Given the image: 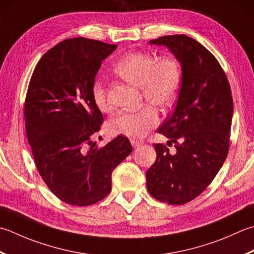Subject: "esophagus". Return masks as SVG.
I'll use <instances>...</instances> for the list:
<instances>
[{
    "label": "esophagus",
    "instance_id": "esophagus-1",
    "mask_svg": "<svg viewBox=\"0 0 254 254\" xmlns=\"http://www.w3.org/2000/svg\"><path fill=\"white\" fill-rule=\"evenodd\" d=\"M131 143H132V145H133L134 147H138V146L143 145V144H144V141H142V140H137V138H133V140L131 141Z\"/></svg>",
    "mask_w": 254,
    "mask_h": 254
}]
</instances>
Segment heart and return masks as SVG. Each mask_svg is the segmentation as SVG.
I'll return each instance as SVG.
<instances>
[{
  "instance_id": "obj_1",
  "label": "heart",
  "mask_w": 254,
  "mask_h": 254,
  "mask_svg": "<svg viewBox=\"0 0 254 254\" xmlns=\"http://www.w3.org/2000/svg\"><path fill=\"white\" fill-rule=\"evenodd\" d=\"M113 72L140 87L142 97L161 109L170 108L180 91L182 71L174 57L156 58L150 53H131L114 64ZM91 96L99 110L106 113L112 110L107 88L102 81H93ZM157 123L156 110L147 104L137 111L118 114L110 121V127L116 133L137 138L146 135Z\"/></svg>"
}]
</instances>
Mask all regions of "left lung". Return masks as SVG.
I'll return each instance as SVG.
<instances>
[{"label": "left lung", "mask_w": 254, "mask_h": 254, "mask_svg": "<svg viewBox=\"0 0 254 254\" xmlns=\"http://www.w3.org/2000/svg\"><path fill=\"white\" fill-rule=\"evenodd\" d=\"M150 44L171 49L183 77L175 110L157 131L175 150L153 144L156 161L146 172V186L155 199L183 205L210 185L229 152L231 89L219 62L193 38L168 35Z\"/></svg>", "instance_id": "1"}]
</instances>
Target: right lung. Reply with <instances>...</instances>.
I'll use <instances>...</instances> for the list:
<instances>
[{
  "label": "right lung",
  "instance_id": "right-lung-1",
  "mask_svg": "<svg viewBox=\"0 0 254 254\" xmlns=\"http://www.w3.org/2000/svg\"><path fill=\"white\" fill-rule=\"evenodd\" d=\"M116 48L84 37L64 39L44 54L29 80L24 119L35 165L54 195L69 205L103 199L114 168L133 151L123 135L102 147L91 140L103 122L91 87Z\"/></svg>",
  "mask_w": 254,
  "mask_h": 254
}]
</instances>
